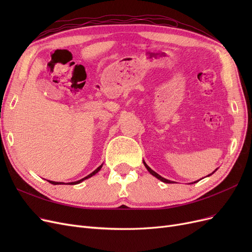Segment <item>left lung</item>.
<instances>
[{
    "label": "left lung",
    "instance_id": "8db88e82",
    "mask_svg": "<svg viewBox=\"0 0 252 252\" xmlns=\"http://www.w3.org/2000/svg\"><path fill=\"white\" fill-rule=\"evenodd\" d=\"M143 163H144V165H145V167H146V169L152 174V175H154V177H156L157 179H158L159 181H162V182H164V183H167V184H172V183H174V182H172V181H170V180H167V179H165V178H163V177H161V175H159V174H158L156 171H154V170H152L151 168H150V167L146 164V163H145V161H143ZM218 169H216L215 171H213L212 173H210V174H208L207 175V177H210V175L211 174H213V173H215L216 171H217ZM200 181V180H199ZM199 181H195V182H192V183H190V184H194V183H197V182H199Z\"/></svg>",
    "mask_w": 252,
    "mask_h": 252
}]
</instances>
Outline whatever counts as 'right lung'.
<instances>
[{"instance_id": "obj_1", "label": "right lung", "mask_w": 252, "mask_h": 252, "mask_svg": "<svg viewBox=\"0 0 252 252\" xmlns=\"http://www.w3.org/2000/svg\"><path fill=\"white\" fill-rule=\"evenodd\" d=\"M102 166H103V164L101 165V166H98L97 168L94 170V171H93L91 172L90 174H88L87 177H85V178H83V179H81V180H79V181H75V182H71V183H68V184H70V185H75V184H80V183H82L83 181H85V180H87V179H89V178H91L93 177V175H94L95 173H97L98 171L101 170V168H102ZM49 183H51L52 185H63V184H65V183H63V182H53V181H49V180H47Z\"/></svg>"}]
</instances>
